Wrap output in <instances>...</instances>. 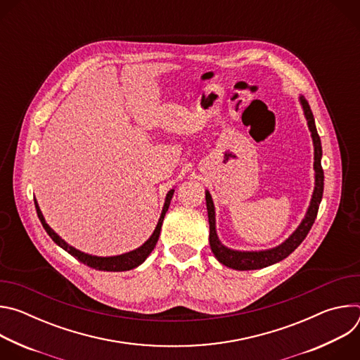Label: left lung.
I'll use <instances>...</instances> for the list:
<instances>
[{
  "mask_svg": "<svg viewBox=\"0 0 360 360\" xmlns=\"http://www.w3.org/2000/svg\"><path fill=\"white\" fill-rule=\"evenodd\" d=\"M299 102L303 110V115L307 121V128L311 131V136L314 141V150H315V162H314V169H315V188L312 193V199L309 203V208L306 211L304 218L299 224V226L295 229V232L281 245L265 249V250H236L225 246L218 235H217V222H215V207H214V200L210 193V191H205V199H207V210H208V219H210V243L211 249L215 255V258L225 266L236 269V271H253V269H262L266 266H271L276 262H281L285 259L286 256H289L306 238V235L309 233L316 215L319 210V203L322 200L323 195V169H322V145H321V138L316 131L315 125V118L311 111L309 104L304 99V96H299Z\"/></svg>",
  "mask_w": 360,
  "mask_h": 360,
  "instance_id": "8db88e82",
  "label": "left lung"
}]
</instances>
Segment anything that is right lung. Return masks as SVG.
I'll return each mask as SVG.
<instances>
[{
	"label": "right lung",
	"mask_w": 360,
	"mask_h": 360,
	"mask_svg": "<svg viewBox=\"0 0 360 360\" xmlns=\"http://www.w3.org/2000/svg\"><path fill=\"white\" fill-rule=\"evenodd\" d=\"M175 189H171L168 193H167V198H165V203H164V208H162V212H161V217H160V221L155 226V231H153V233L149 236V239L142 243L139 248L131 250V252H127V253H122V255H117V256H96V255H89V253H85V252H81L78 250L77 248L68 245L58 233L54 232L53 228H49V225L45 222L44 219V215L38 207V202L37 199H34L35 202V210H37V215L44 226V229L46 231V233L51 236V239H53L58 246H61L64 250H67L70 255H72L74 258H77L79 262H82L84 265L89 266V268H94L96 271H104V272H124V271H129V269H134L136 266H139L148 256L149 253L153 250V248H155L157 242H158V238H160V233H161V226H162V222H164V218H165V214L169 208V203H171V199H172V195H174Z\"/></svg>",
	"instance_id": "obj_1"
}]
</instances>
